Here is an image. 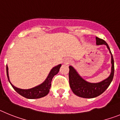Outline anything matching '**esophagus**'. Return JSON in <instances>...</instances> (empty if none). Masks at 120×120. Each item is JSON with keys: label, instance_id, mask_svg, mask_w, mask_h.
I'll return each mask as SVG.
<instances>
[{"label": "esophagus", "instance_id": "esophagus-1", "mask_svg": "<svg viewBox=\"0 0 120 120\" xmlns=\"http://www.w3.org/2000/svg\"><path fill=\"white\" fill-rule=\"evenodd\" d=\"M71 62V61L70 60H65V61H64V64H69Z\"/></svg>", "mask_w": 120, "mask_h": 120}]
</instances>
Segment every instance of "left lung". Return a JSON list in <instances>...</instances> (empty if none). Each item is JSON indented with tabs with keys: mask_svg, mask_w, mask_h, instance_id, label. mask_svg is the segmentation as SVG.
I'll return each mask as SVG.
<instances>
[{
	"mask_svg": "<svg viewBox=\"0 0 120 120\" xmlns=\"http://www.w3.org/2000/svg\"><path fill=\"white\" fill-rule=\"evenodd\" d=\"M96 44L97 45L105 44L107 46L111 54V73L110 76L105 80L100 82L99 83H90L83 80L79 76L74 68L71 66L69 67V83L72 91L76 96L83 98H94L100 96L104 93V91L108 88L111 84L114 75V61L113 56L111 52L109 47L105 40L98 37H96Z\"/></svg>",
	"mask_w": 120,
	"mask_h": 120,
	"instance_id": "8db88e82",
	"label": "left lung"
}]
</instances>
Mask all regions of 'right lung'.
<instances>
[{"label": "right lung", "mask_w": 120, "mask_h": 120, "mask_svg": "<svg viewBox=\"0 0 120 120\" xmlns=\"http://www.w3.org/2000/svg\"><path fill=\"white\" fill-rule=\"evenodd\" d=\"M61 66V64H59V65L53 68L50 72L47 78L45 79V80L43 83H41V85L37 86L36 87L29 89V90H22V89L17 88L11 83V82H9V76H8V67L7 65H6V74H7L8 80L10 82L12 88L14 89V90L17 93L25 98L34 99V98H41V97H44L48 94V93H49L50 88L51 87V82H52L53 77H54L55 75L58 74Z\"/></svg>", "instance_id": "right-lung-1"}]
</instances>
